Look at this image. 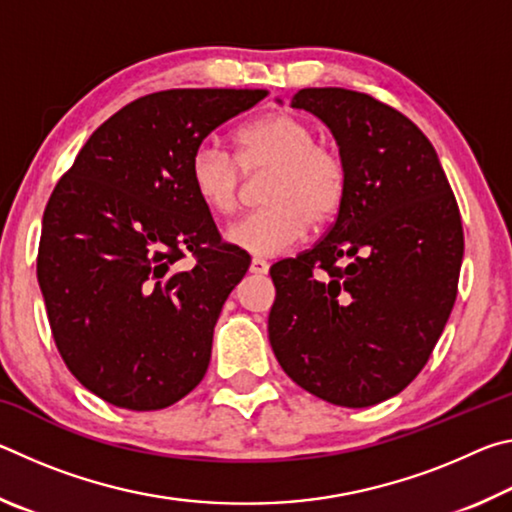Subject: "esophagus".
Wrapping results in <instances>:
<instances>
[{"label":"esophagus","mask_w":512,"mask_h":512,"mask_svg":"<svg viewBox=\"0 0 512 512\" xmlns=\"http://www.w3.org/2000/svg\"><path fill=\"white\" fill-rule=\"evenodd\" d=\"M250 273L255 275H266L268 273V262L262 257H253V262H250Z\"/></svg>","instance_id":"1"}]
</instances>
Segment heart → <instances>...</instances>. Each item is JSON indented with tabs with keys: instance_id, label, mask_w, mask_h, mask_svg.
Segmentation results:
<instances>
[{
	"instance_id": "b5f03b06",
	"label": "heart",
	"mask_w": 512,
	"mask_h": 512,
	"mask_svg": "<svg viewBox=\"0 0 512 512\" xmlns=\"http://www.w3.org/2000/svg\"><path fill=\"white\" fill-rule=\"evenodd\" d=\"M268 171L262 210L232 223L225 239L250 255H280L341 212L350 189V169L334 144L318 142L309 121L273 110L237 133V160L214 140L196 146L189 160L194 194L216 216L237 212L244 173Z\"/></svg>"
}]
</instances>
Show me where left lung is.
I'll return each instance as SVG.
<instances>
[{
    "mask_svg": "<svg viewBox=\"0 0 512 512\" xmlns=\"http://www.w3.org/2000/svg\"><path fill=\"white\" fill-rule=\"evenodd\" d=\"M348 160L350 189L327 235L271 266L268 339L282 370L320 400L363 409L404 391L452 314L463 225L431 142L370 94L305 88Z\"/></svg>",
    "mask_w": 512,
    "mask_h": 512,
    "instance_id": "obj_1",
    "label": "left lung"
}]
</instances>
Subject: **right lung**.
<instances>
[{
	"mask_svg": "<svg viewBox=\"0 0 512 512\" xmlns=\"http://www.w3.org/2000/svg\"><path fill=\"white\" fill-rule=\"evenodd\" d=\"M264 97L146 94L103 121L51 192L38 248L51 334L69 372L108 404L167 409L205 377L214 325L250 257L221 241L189 160Z\"/></svg>",
	"mask_w": 512,
	"mask_h": 512,
	"instance_id": "obj_1",
	"label": "right lung"
}]
</instances>
